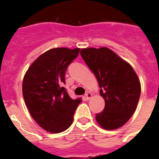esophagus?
<instances>
[{"label":"esophagus","mask_w":159,"mask_h":159,"mask_svg":"<svg viewBox=\"0 0 159 159\" xmlns=\"http://www.w3.org/2000/svg\"><path fill=\"white\" fill-rule=\"evenodd\" d=\"M92 97V94L90 93V92H87L86 94H85V98H86V99H90Z\"/></svg>","instance_id":"1"}]
</instances>
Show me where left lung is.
<instances>
[{"instance_id": "obj_1", "label": "left lung", "mask_w": 159, "mask_h": 159, "mask_svg": "<svg viewBox=\"0 0 159 159\" xmlns=\"http://www.w3.org/2000/svg\"><path fill=\"white\" fill-rule=\"evenodd\" d=\"M80 55L95 74L105 100L103 111L95 116L96 121L106 130L122 127L135 111L141 94L135 71L107 48L81 49Z\"/></svg>"}]
</instances>
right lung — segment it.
Returning a JSON list of instances; mask_svg holds the SVG:
<instances>
[{"mask_svg": "<svg viewBox=\"0 0 159 159\" xmlns=\"http://www.w3.org/2000/svg\"><path fill=\"white\" fill-rule=\"evenodd\" d=\"M80 48L50 49L31 64L24 77L22 92L25 104L35 121L51 133L67 130L80 99L67 94L65 72Z\"/></svg>", "mask_w": 159, "mask_h": 159, "instance_id": "1", "label": "right lung"}]
</instances>
